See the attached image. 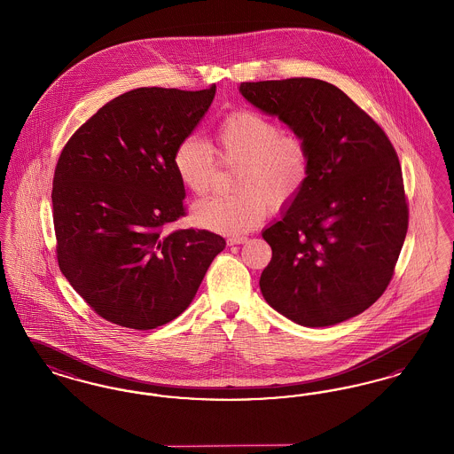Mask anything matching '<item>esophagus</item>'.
<instances>
[{"mask_svg":"<svg viewBox=\"0 0 454 454\" xmlns=\"http://www.w3.org/2000/svg\"><path fill=\"white\" fill-rule=\"evenodd\" d=\"M245 241H247V238L245 237L228 238V245H230V247H233V245H241V243H245Z\"/></svg>","mask_w":454,"mask_h":454,"instance_id":"34e87169","label":"esophagus"}]
</instances>
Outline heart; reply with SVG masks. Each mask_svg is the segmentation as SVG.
I'll return each mask as SVG.
<instances>
[{"mask_svg": "<svg viewBox=\"0 0 454 454\" xmlns=\"http://www.w3.org/2000/svg\"><path fill=\"white\" fill-rule=\"evenodd\" d=\"M217 153L226 161H239L233 189L237 194L217 195L195 202L197 226L223 235H243L267 216V204L281 209L293 202L308 182L309 152L301 137L282 134L270 119L254 110L228 114L215 130ZM173 170L180 184L195 195L213 185L216 158L211 145L189 134L175 146Z\"/></svg>", "mask_w": 454, "mask_h": 454, "instance_id": "1", "label": "heart"}]
</instances>
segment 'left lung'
Returning <instances> with one entry per match:
<instances>
[{
	"mask_svg": "<svg viewBox=\"0 0 454 454\" xmlns=\"http://www.w3.org/2000/svg\"><path fill=\"white\" fill-rule=\"evenodd\" d=\"M309 152V175L262 231L272 248L260 291L294 324L318 328L363 313L388 287L409 228L402 168L388 136L340 88L315 78L241 83Z\"/></svg>",
	"mask_w": 454,
	"mask_h": 454,
	"instance_id": "1",
	"label": "left lung"
}]
</instances>
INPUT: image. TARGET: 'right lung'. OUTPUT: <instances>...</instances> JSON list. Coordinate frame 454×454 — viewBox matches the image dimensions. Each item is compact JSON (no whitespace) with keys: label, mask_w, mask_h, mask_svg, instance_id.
<instances>
[{"label":"right lung","mask_w":454,"mask_h":454,"mask_svg":"<svg viewBox=\"0 0 454 454\" xmlns=\"http://www.w3.org/2000/svg\"><path fill=\"white\" fill-rule=\"evenodd\" d=\"M200 91L137 88L110 100L67 141L52 182L58 262L107 322L152 330L184 313L224 238L165 226L184 216L173 150L211 107Z\"/></svg>","instance_id":"add662e5"}]
</instances>
